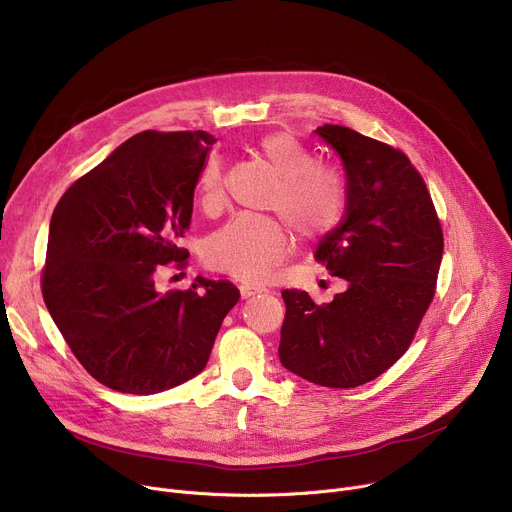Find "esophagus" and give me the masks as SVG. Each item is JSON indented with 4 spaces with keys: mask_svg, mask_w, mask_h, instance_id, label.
Instances as JSON below:
<instances>
[{
    "mask_svg": "<svg viewBox=\"0 0 512 512\" xmlns=\"http://www.w3.org/2000/svg\"><path fill=\"white\" fill-rule=\"evenodd\" d=\"M264 291H266V287L258 285V283H242L240 285L242 297H252V295H258V293H264Z\"/></svg>",
    "mask_w": 512,
    "mask_h": 512,
    "instance_id": "34e87169",
    "label": "esophagus"
}]
</instances>
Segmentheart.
Instances as JSON below:
<instances>
[{"label":"heart","mask_w":512,"mask_h":512,"mask_svg":"<svg viewBox=\"0 0 512 512\" xmlns=\"http://www.w3.org/2000/svg\"><path fill=\"white\" fill-rule=\"evenodd\" d=\"M260 149L283 178L270 207L289 221L299 238L309 242L328 238L340 225L346 209L342 176L332 168L318 166L316 155L287 133L264 137ZM223 201L225 172L223 164L213 157L201 176V205L215 211ZM289 248L291 233L281 219L244 213L209 235L203 256L215 270L242 281H258Z\"/></svg>","instance_id":"heart-1"}]
</instances>
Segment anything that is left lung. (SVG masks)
<instances>
[{
    "label": "left lung",
    "instance_id": "1",
    "mask_svg": "<svg viewBox=\"0 0 512 512\" xmlns=\"http://www.w3.org/2000/svg\"><path fill=\"white\" fill-rule=\"evenodd\" d=\"M316 135L346 172L344 219L316 260L346 291L316 305L305 291L285 289L279 357L311 383L348 389L385 373L412 344L435 297L443 229L404 151L340 125Z\"/></svg>",
    "mask_w": 512,
    "mask_h": 512
}]
</instances>
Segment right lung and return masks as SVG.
Returning a JSON list of instances; mask_svg holds the SVG:
<instances>
[{
  "instance_id": "obj_1",
  "label": "right lung",
  "mask_w": 512,
  "mask_h": 512,
  "mask_svg": "<svg viewBox=\"0 0 512 512\" xmlns=\"http://www.w3.org/2000/svg\"><path fill=\"white\" fill-rule=\"evenodd\" d=\"M215 143L205 131H143L75 180L57 203L41 287L75 359L102 385L149 396L199 375L240 291L196 277L160 293L184 268L178 240Z\"/></svg>"
}]
</instances>
